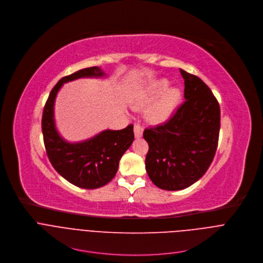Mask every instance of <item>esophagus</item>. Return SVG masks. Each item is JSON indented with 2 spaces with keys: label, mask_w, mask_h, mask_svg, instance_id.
<instances>
[{
  "label": "esophagus",
  "mask_w": 263,
  "mask_h": 263,
  "mask_svg": "<svg viewBox=\"0 0 263 263\" xmlns=\"http://www.w3.org/2000/svg\"><path fill=\"white\" fill-rule=\"evenodd\" d=\"M134 133H135V137L136 138H141L143 136V127L140 126L139 124H136L134 126Z\"/></svg>",
  "instance_id": "1"
}]
</instances>
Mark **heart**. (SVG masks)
<instances>
[{
    "mask_svg": "<svg viewBox=\"0 0 263 263\" xmlns=\"http://www.w3.org/2000/svg\"><path fill=\"white\" fill-rule=\"evenodd\" d=\"M169 82L160 79L152 82L136 97L135 103L144 108L145 119L151 124H162L167 122L173 115L181 98V92L177 87H167Z\"/></svg>",
    "mask_w": 263,
    "mask_h": 263,
    "instance_id": "heart-1",
    "label": "heart"
}]
</instances>
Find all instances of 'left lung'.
<instances>
[{
	"mask_svg": "<svg viewBox=\"0 0 263 263\" xmlns=\"http://www.w3.org/2000/svg\"><path fill=\"white\" fill-rule=\"evenodd\" d=\"M185 101L164 124L146 128L145 168L162 190L180 191L199 180L211 166L219 141L220 106L212 90L182 69Z\"/></svg>",
	"mask_w": 263,
	"mask_h": 263,
	"instance_id": "8db88e82",
	"label": "left lung"
}]
</instances>
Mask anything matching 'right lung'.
Masks as SVG:
<instances>
[{"instance_id":"obj_1","label":"right lung","mask_w":263,"mask_h":263,"mask_svg":"<svg viewBox=\"0 0 263 263\" xmlns=\"http://www.w3.org/2000/svg\"><path fill=\"white\" fill-rule=\"evenodd\" d=\"M102 77L106 73L94 66L62 78L50 91L42 114L43 141L50 164L67 181L87 190L101 187L115 177L121 156L135 140L134 125L120 130L104 129L85 141L70 143L56 127L55 100L63 84L82 78Z\"/></svg>"}]
</instances>
